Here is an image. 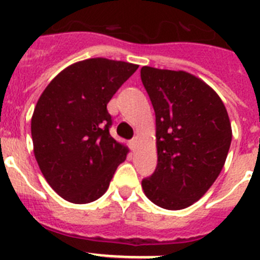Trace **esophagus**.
I'll return each instance as SVG.
<instances>
[{"label":"esophagus","mask_w":260,"mask_h":260,"mask_svg":"<svg viewBox=\"0 0 260 260\" xmlns=\"http://www.w3.org/2000/svg\"><path fill=\"white\" fill-rule=\"evenodd\" d=\"M137 144H138V137H134L132 141H130V147H132V150H135Z\"/></svg>","instance_id":"obj_1"}]
</instances>
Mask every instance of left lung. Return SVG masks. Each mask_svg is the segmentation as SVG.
I'll return each mask as SVG.
<instances>
[{
    "mask_svg": "<svg viewBox=\"0 0 260 260\" xmlns=\"http://www.w3.org/2000/svg\"><path fill=\"white\" fill-rule=\"evenodd\" d=\"M141 78L156 116L157 167L142 181L146 197L165 210H183L219 177L232 142L224 103L201 78L143 66Z\"/></svg>",
    "mask_w": 260,
    "mask_h": 260,
    "instance_id": "obj_1",
    "label": "left lung"
}]
</instances>
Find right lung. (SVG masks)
Masks as SVG:
<instances>
[{"mask_svg":"<svg viewBox=\"0 0 260 260\" xmlns=\"http://www.w3.org/2000/svg\"><path fill=\"white\" fill-rule=\"evenodd\" d=\"M138 65L114 59L75 62L50 80L31 118L34 153L57 194L91 203L109 187L127 146L110 137L107 104Z\"/></svg>","mask_w":260,"mask_h":260,"instance_id":"1","label":"right lung"}]
</instances>
